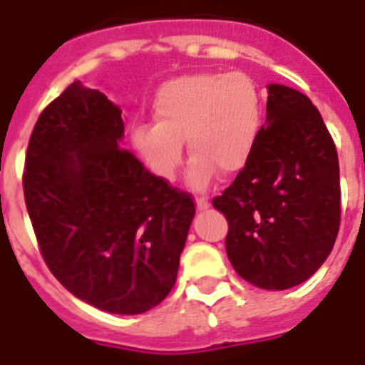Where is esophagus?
Listing matches in <instances>:
<instances>
[{"label":"esophagus","instance_id":"esophagus-1","mask_svg":"<svg viewBox=\"0 0 365 365\" xmlns=\"http://www.w3.org/2000/svg\"><path fill=\"white\" fill-rule=\"evenodd\" d=\"M195 205H197V210H206L208 206H210V202H208V199L206 197H197V201H195Z\"/></svg>","mask_w":365,"mask_h":365}]
</instances>
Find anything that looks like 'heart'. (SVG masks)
<instances>
[{"instance_id": "obj_1", "label": "heart", "mask_w": 365, "mask_h": 365, "mask_svg": "<svg viewBox=\"0 0 365 365\" xmlns=\"http://www.w3.org/2000/svg\"><path fill=\"white\" fill-rule=\"evenodd\" d=\"M263 115V93L248 73L186 74L160 87L153 100L155 124L135 125L131 144L157 179L172 182L186 140L188 185L205 190L215 173L230 177L247 166Z\"/></svg>"}]
</instances>
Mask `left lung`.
I'll return each instance as SVG.
<instances>
[{"label": "left lung", "instance_id": "1", "mask_svg": "<svg viewBox=\"0 0 365 365\" xmlns=\"http://www.w3.org/2000/svg\"><path fill=\"white\" fill-rule=\"evenodd\" d=\"M212 205L228 221V259L248 283L285 291L320 269L340 228V168L307 96L270 83L252 157Z\"/></svg>", "mask_w": 365, "mask_h": 365}]
</instances>
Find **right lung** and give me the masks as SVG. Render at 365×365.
<instances>
[{
    "mask_svg": "<svg viewBox=\"0 0 365 365\" xmlns=\"http://www.w3.org/2000/svg\"><path fill=\"white\" fill-rule=\"evenodd\" d=\"M122 111L74 82L38 117L24 193L41 257L71 294L140 314L175 285L195 205L120 148Z\"/></svg>",
    "mask_w": 365,
    "mask_h": 365,
    "instance_id": "add662e5",
    "label": "right lung"
}]
</instances>
